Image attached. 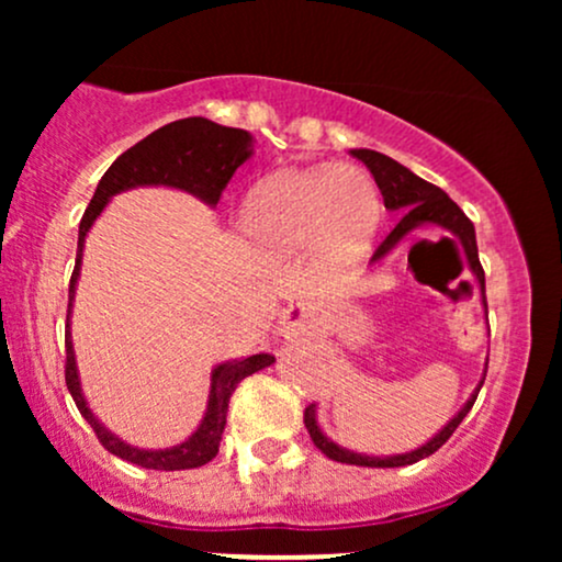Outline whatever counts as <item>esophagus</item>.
<instances>
[{
    "instance_id": "34e87169",
    "label": "esophagus",
    "mask_w": 562,
    "mask_h": 562,
    "mask_svg": "<svg viewBox=\"0 0 562 562\" xmlns=\"http://www.w3.org/2000/svg\"><path fill=\"white\" fill-rule=\"evenodd\" d=\"M282 330L290 333V335L299 333L301 330V317H299V314H285V317H282Z\"/></svg>"
}]
</instances>
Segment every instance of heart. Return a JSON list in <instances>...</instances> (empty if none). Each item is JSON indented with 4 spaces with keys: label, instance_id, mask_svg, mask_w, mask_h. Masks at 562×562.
Listing matches in <instances>:
<instances>
[{
    "label": "heart",
    "instance_id": "b5f03b06",
    "mask_svg": "<svg viewBox=\"0 0 562 562\" xmlns=\"http://www.w3.org/2000/svg\"><path fill=\"white\" fill-rule=\"evenodd\" d=\"M245 237L267 256L314 245L325 261L346 263L370 248L380 224L378 187L357 166H314L272 173L243 200Z\"/></svg>",
    "mask_w": 562,
    "mask_h": 562
}]
</instances>
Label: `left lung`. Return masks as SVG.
I'll use <instances>...</instances> for the list:
<instances>
[{
  "instance_id": "obj_1",
  "label": "left lung",
  "mask_w": 562,
  "mask_h": 562,
  "mask_svg": "<svg viewBox=\"0 0 562 562\" xmlns=\"http://www.w3.org/2000/svg\"><path fill=\"white\" fill-rule=\"evenodd\" d=\"M353 158H359L362 164L370 169L372 177H375V184L380 190V195H383V203L385 209L393 211V214L398 216L396 227H393L389 235H385V240L378 245L375 256H372V263L385 259V256L391 254L393 248H396L398 243L404 240L406 235H412L415 229L420 227H441L449 232V237H443V240H451V243H460L462 250H465V259H468V267L470 272L475 274V280H479L481 285V301H483V308H486V277H483V267L479 261V245H475V227L473 222L462 214L460 205L451 200L447 192L441 190V187L425 182V179L417 177V173H412L406 166L398 164V160H393L389 156H383V153H375V150H351ZM488 367V362H486ZM483 380H486V370H483V378L479 383V389H475L473 396L468 398V404L462 406L460 412H457L451 420L443 425L438 434L430 438L428 443H423V447H417L415 451H406V454H393V457H370V454H357V451L351 449H344L338 447V443L330 441L325 434H322L319 423H317V409H314V404L306 406V412H303V423H306V430L308 436H312L314 447H317L322 454H327L330 460L335 462H346V465H359V468H402V465H412V462L423 460V457H430L434 451H438L443 447V443L449 441V436L454 434L457 425L465 420V415L470 409H473L475 398H479V391L483 385Z\"/></svg>"
}]
</instances>
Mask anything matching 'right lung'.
Masks as SVG:
<instances>
[{"mask_svg": "<svg viewBox=\"0 0 562 562\" xmlns=\"http://www.w3.org/2000/svg\"><path fill=\"white\" fill-rule=\"evenodd\" d=\"M254 156V137L245 128L218 126L209 119H182L173 124L160 126L158 132L147 134L145 139L128 147L124 156L113 160L111 169L97 184L92 203L83 211V218L79 224V250H76V267L70 274L68 285V319H66V385L74 396L76 406H79L81 417L92 425V430L100 438V443L111 454L121 457V460L132 462V465H142L147 470H190L211 462L218 451V441H222L224 425H227V409L229 396L235 393L237 383L243 378L254 375V372L263 370L274 362L272 353H254L245 359H232V362L218 364L211 372V396L205 417L200 420L198 430L179 447L171 449H137L128 447L119 436H113L105 428L92 409L87 406V398L81 393L79 370H76V353L74 344H70V306H74L76 280H79L81 269V254L87 232L94 224V218L102 214L108 200L119 192L132 190V187L145 184H164L177 187V190L190 192L203 200V203L216 205L222 198L224 187L232 179L240 166Z\"/></svg>", "mask_w": 562, "mask_h": 562, "instance_id": "add662e5", "label": "right lung"}]
</instances>
